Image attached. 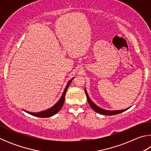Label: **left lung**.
Returning a JSON list of instances; mask_svg holds the SVG:
<instances>
[{"mask_svg": "<svg viewBox=\"0 0 151 151\" xmlns=\"http://www.w3.org/2000/svg\"><path fill=\"white\" fill-rule=\"evenodd\" d=\"M85 92L86 95V98H87V101L88 102L89 104H90V106L92 107V109H93L94 111L98 112L99 114H104V115H114V114L121 113V112H124L128 109H124V110H120V111H106V110H104L103 109L100 108V107H99L98 106H96V104L91 100L88 95L87 92L86 91V89H85Z\"/></svg>", "mask_w": 151, "mask_h": 151, "instance_id": "8db88e82", "label": "left lung"}]
</instances>
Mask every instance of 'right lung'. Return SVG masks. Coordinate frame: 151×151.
Listing matches in <instances>:
<instances>
[{"label": "right lung", "mask_w": 151, "mask_h": 151, "mask_svg": "<svg viewBox=\"0 0 151 151\" xmlns=\"http://www.w3.org/2000/svg\"><path fill=\"white\" fill-rule=\"evenodd\" d=\"M71 81H72V79L68 81L67 85H66L65 91H64L63 93V95H62V96H61V98L60 99L59 101H58V103L55 104V105L53 106L52 108H50L48 110H46V111H45L37 112V113H35V112H27V111H25V112H27V113L31 114V115L38 116V117H41V118H47V117H50V116L55 115V114H57V112L60 111V109L62 108V106L64 104V102H65L66 93V91H67V88L68 86H69Z\"/></svg>", "instance_id": "obj_1"}]
</instances>
